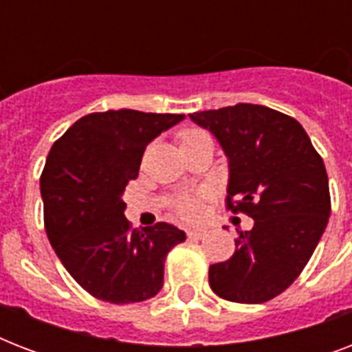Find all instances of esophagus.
Returning <instances> with one entry per match:
<instances>
[{
    "mask_svg": "<svg viewBox=\"0 0 352 352\" xmlns=\"http://www.w3.org/2000/svg\"><path fill=\"white\" fill-rule=\"evenodd\" d=\"M206 234H208V232L203 230V228H193V230H188V237H190V239H195V241L206 237Z\"/></svg>",
    "mask_w": 352,
    "mask_h": 352,
    "instance_id": "1",
    "label": "esophagus"
}]
</instances>
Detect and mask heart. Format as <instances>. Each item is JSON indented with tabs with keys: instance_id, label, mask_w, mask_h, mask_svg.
<instances>
[{
	"instance_id": "heart-1",
	"label": "heart",
	"mask_w": 352,
	"mask_h": 352,
	"mask_svg": "<svg viewBox=\"0 0 352 352\" xmlns=\"http://www.w3.org/2000/svg\"><path fill=\"white\" fill-rule=\"evenodd\" d=\"M204 135H206V133L197 131V129H188V131H182L181 135H179L181 148L188 146V144L193 142V140H197V138L204 137ZM175 208L181 217H184V219L188 221H195L199 219V215H201V201H199V197H188L186 195V197H181L179 201H177Z\"/></svg>"
}]
</instances>
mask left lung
I'll list each match as a JSON object with an SVG mask.
<instances>
[{"label":"left lung","instance_id":"8db88e82","mask_svg":"<svg viewBox=\"0 0 352 352\" xmlns=\"http://www.w3.org/2000/svg\"><path fill=\"white\" fill-rule=\"evenodd\" d=\"M190 118L228 157L226 208L254 219L250 232H237L234 256L210 265V287L223 300L265 303L294 283L325 232V164L300 122L270 107L235 104Z\"/></svg>","mask_w":352,"mask_h":352}]
</instances>
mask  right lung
Returning a JSON list of instances; mask_svg holds the SVG:
<instances>
[{
    "label": "right lung",
    "instance_id": "right-lung-1",
    "mask_svg": "<svg viewBox=\"0 0 352 352\" xmlns=\"http://www.w3.org/2000/svg\"><path fill=\"white\" fill-rule=\"evenodd\" d=\"M184 115L135 109L91 113L47 155L40 177L47 237L74 281L102 301L137 303L164 283L168 252L186 234L168 223L133 230L122 193L144 149Z\"/></svg>",
    "mask_w": 352,
    "mask_h": 352
}]
</instances>
